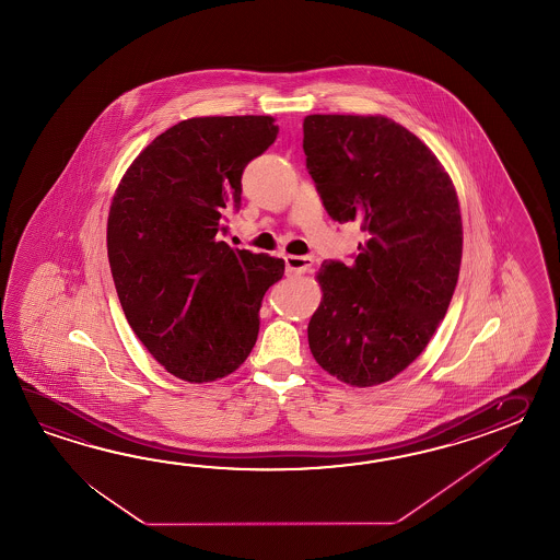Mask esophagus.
I'll return each instance as SVG.
<instances>
[{
  "label": "esophagus",
  "mask_w": 560,
  "mask_h": 560,
  "mask_svg": "<svg viewBox=\"0 0 560 560\" xmlns=\"http://www.w3.org/2000/svg\"><path fill=\"white\" fill-rule=\"evenodd\" d=\"M285 275L298 276L308 272L312 268V258L308 256H284Z\"/></svg>",
  "instance_id": "34e87169"
}]
</instances>
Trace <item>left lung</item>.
<instances>
[{
  "label": "left lung",
  "instance_id": "1",
  "mask_svg": "<svg viewBox=\"0 0 560 560\" xmlns=\"http://www.w3.org/2000/svg\"><path fill=\"white\" fill-rule=\"evenodd\" d=\"M302 145L326 212L366 236L354 262L322 264L310 352L350 386L393 381L427 348L458 282L453 179L427 143L384 116H306Z\"/></svg>",
  "mask_w": 560,
  "mask_h": 560
}]
</instances>
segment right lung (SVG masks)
I'll list each match as a JSON object with an SVG mask.
<instances>
[{"label": "right lung", "mask_w": 560, "mask_h": 560, "mask_svg": "<svg viewBox=\"0 0 560 560\" xmlns=\"http://www.w3.org/2000/svg\"><path fill=\"white\" fill-rule=\"evenodd\" d=\"M278 136L270 116L179 121L143 148L114 194L107 258L119 304L148 352L186 382L240 369L256 345L266 290L284 260L230 248L242 172Z\"/></svg>", "instance_id": "right-lung-1"}]
</instances>
